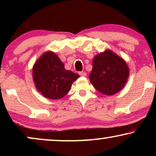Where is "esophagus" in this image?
<instances>
[{
  "label": "esophagus",
  "instance_id": "34e87169",
  "mask_svg": "<svg viewBox=\"0 0 156 156\" xmlns=\"http://www.w3.org/2000/svg\"><path fill=\"white\" fill-rule=\"evenodd\" d=\"M78 74H79L80 76H87V73L83 72V71H81V72H79V73H78Z\"/></svg>",
  "mask_w": 156,
  "mask_h": 156
}]
</instances>
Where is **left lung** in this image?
Segmentation results:
<instances>
[{
    "instance_id": "obj_1",
    "label": "left lung",
    "mask_w": 156,
    "mask_h": 156,
    "mask_svg": "<svg viewBox=\"0 0 156 156\" xmlns=\"http://www.w3.org/2000/svg\"><path fill=\"white\" fill-rule=\"evenodd\" d=\"M93 68L89 79L97 90L106 95H112L124 87L129 69L122 58L112 51L98 54L92 62Z\"/></svg>"
}]
</instances>
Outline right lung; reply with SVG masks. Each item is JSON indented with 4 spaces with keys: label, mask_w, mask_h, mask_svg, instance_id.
I'll return each mask as SVG.
<instances>
[{
    "label": "right lung",
    "mask_w": 156,
    "mask_h": 156,
    "mask_svg": "<svg viewBox=\"0 0 156 156\" xmlns=\"http://www.w3.org/2000/svg\"><path fill=\"white\" fill-rule=\"evenodd\" d=\"M79 75L64 69V64L53 52L44 53L33 67L37 90L45 98L60 99L67 94Z\"/></svg>",
    "instance_id": "add662e5"
}]
</instances>
